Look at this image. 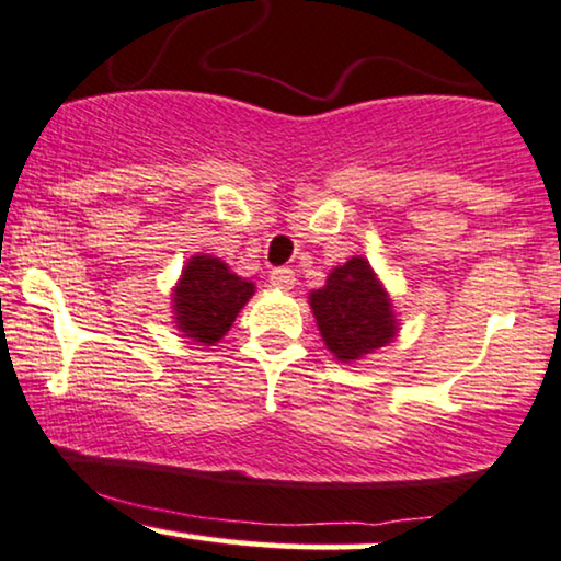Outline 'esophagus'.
<instances>
[{
  "label": "esophagus",
  "instance_id": "1",
  "mask_svg": "<svg viewBox=\"0 0 561 561\" xmlns=\"http://www.w3.org/2000/svg\"><path fill=\"white\" fill-rule=\"evenodd\" d=\"M271 283L280 290H290L296 283L294 271H290V267H275V271H271Z\"/></svg>",
  "mask_w": 561,
  "mask_h": 561
}]
</instances>
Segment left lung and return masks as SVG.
<instances>
[{"mask_svg":"<svg viewBox=\"0 0 561 561\" xmlns=\"http://www.w3.org/2000/svg\"><path fill=\"white\" fill-rule=\"evenodd\" d=\"M309 304L321 340L340 363H357L386 347L398 332L393 304L365 257H350L311 290Z\"/></svg>","mask_w":561,"mask_h":561,"instance_id":"8db88e82","label":"left lung"}]
</instances>
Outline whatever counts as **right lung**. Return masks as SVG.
I'll return each instance as SVG.
<instances>
[{"label": "right lung", "instance_id": "right-lung-1", "mask_svg": "<svg viewBox=\"0 0 561 561\" xmlns=\"http://www.w3.org/2000/svg\"><path fill=\"white\" fill-rule=\"evenodd\" d=\"M252 294L255 283L234 275L219 257L194 255L173 288L175 327L188 340L217 344Z\"/></svg>", "mask_w": 561, "mask_h": 561}]
</instances>
